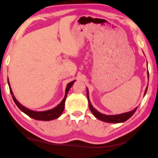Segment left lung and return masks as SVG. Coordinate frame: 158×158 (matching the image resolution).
I'll list each match as a JSON object with an SVG mask.
<instances>
[{"mask_svg":"<svg viewBox=\"0 0 158 158\" xmlns=\"http://www.w3.org/2000/svg\"><path fill=\"white\" fill-rule=\"evenodd\" d=\"M147 74H148V81H149L148 71H147ZM148 86V84L146 89V90H145L144 96H146V94ZM86 91H87L86 95H87V98H88V101H89V109L91 110V111L93 113V114H94L97 119L101 120V121H102V122H108V123H122V122H124L125 121H127V119H129L130 117H131L132 115L135 113V112H136L137 110V107H136V108H134L133 110L129 111L128 112H124V113H122L119 114H114V115H107V114L101 113V112L98 111L96 108H94V107H93V106L91 103V101H90V100H89V94L88 88H86Z\"/></svg>","mask_w":158,"mask_h":158,"instance_id":"obj_1","label":"left lung"}]
</instances>
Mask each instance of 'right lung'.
Instances as JSON below:
<instances>
[{
  "label": "right lung",
  "instance_id": "right-lung-1",
  "mask_svg": "<svg viewBox=\"0 0 158 158\" xmlns=\"http://www.w3.org/2000/svg\"><path fill=\"white\" fill-rule=\"evenodd\" d=\"M75 81H76V80H74V81H72L67 84L65 89V95H64V98L62 99V101L60 102V103L57 105V106L56 107H55L54 108L48 110L41 111V112L31 110L27 108L26 107L22 106L20 102H19V101L15 98V97L13 92H12V89L10 87V84L9 79H7V83H8L10 91V94L12 95V99H13V101L15 102V103L16 104V106L19 107V109L22 112H23L24 113L27 114L29 117H31V118H33L34 119L41 120V121H51V120L58 118V117L62 114V112L64 111V103H65V100L67 96V94H68L70 88H71L72 85L74 84Z\"/></svg>",
  "mask_w": 158,
  "mask_h": 158
}]
</instances>
